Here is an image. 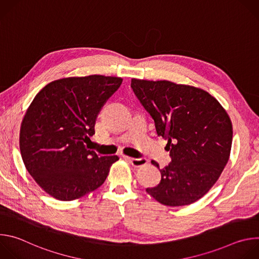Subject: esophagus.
<instances>
[{
	"mask_svg": "<svg viewBox=\"0 0 259 259\" xmlns=\"http://www.w3.org/2000/svg\"><path fill=\"white\" fill-rule=\"evenodd\" d=\"M124 158L130 162V164L134 167H141L143 165H146L147 160L145 158H139V159H135V158H130L127 156H124Z\"/></svg>",
	"mask_w": 259,
	"mask_h": 259,
	"instance_id": "obj_1",
	"label": "esophagus"
}]
</instances>
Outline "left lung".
I'll return each instance as SVG.
<instances>
[{"mask_svg": "<svg viewBox=\"0 0 259 259\" xmlns=\"http://www.w3.org/2000/svg\"><path fill=\"white\" fill-rule=\"evenodd\" d=\"M131 88L154 119L158 136L168 140L171 163L161 181L146 192L176 207L201 199L224 171L231 154L233 126L221 104L208 92L169 81L131 80Z\"/></svg>", "mask_w": 259, "mask_h": 259, "instance_id": "obj_1", "label": "left lung"}]
</instances>
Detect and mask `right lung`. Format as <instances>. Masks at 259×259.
<instances>
[{
  "instance_id": "1",
  "label": "right lung",
  "mask_w": 259,
  "mask_h": 259,
  "mask_svg": "<svg viewBox=\"0 0 259 259\" xmlns=\"http://www.w3.org/2000/svg\"><path fill=\"white\" fill-rule=\"evenodd\" d=\"M122 81L99 75L60 79L46 85L27 108L19 135L22 161L53 198L72 201L95 191L119 160L88 150L86 143L101 107Z\"/></svg>"
}]
</instances>
